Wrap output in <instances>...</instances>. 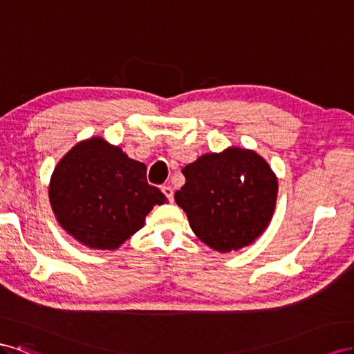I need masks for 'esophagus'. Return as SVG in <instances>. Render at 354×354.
<instances>
[{
    "instance_id": "obj_1",
    "label": "esophagus",
    "mask_w": 354,
    "mask_h": 354,
    "mask_svg": "<svg viewBox=\"0 0 354 354\" xmlns=\"http://www.w3.org/2000/svg\"><path fill=\"white\" fill-rule=\"evenodd\" d=\"M161 191H163V194L169 198V201L174 200V189H171V187H169V185L161 187Z\"/></svg>"
}]
</instances>
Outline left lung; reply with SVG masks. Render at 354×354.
I'll use <instances>...</instances> for the list:
<instances>
[{
    "mask_svg": "<svg viewBox=\"0 0 354 354\" xmlns=\"http://www.w3.org/2000/svg\"><path fill=\"white\" fill-rule=\"evenodd\" d=\"M175 201L191 230L219 254L240 250L264 233L276 209L277 176L257 151L228 147L183 169Z\"/></svg>",
    "mask_w": 354,
    "mask_h": 354,
    "instance_id": "left-lung-1",
    "label": "left lung"
}]
</instances>
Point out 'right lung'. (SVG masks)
Wrapping results in <instances>:
<instances>
[{
	"label": "right lung",
	"instance_id": "1",
	"mask_svg": "<svg viewBox=\"0 0 354 354\" xmlns=\"http://www.w3.org/2000/svg\"><path fill=\"white\" fill-rule=\"evenodd\" d=\"M50 205L68 234L96 250H115L144 227L167 198L147 183V166L104 138L75 144L48 184Z\"/></svg>",
	"mask_w": 354,
	"mask_h": 354
}]
</instances>
